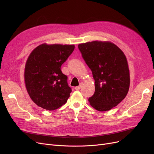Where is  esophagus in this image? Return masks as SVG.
<instances>
[{
	"label": "esophagus",
	"mask_w": 154,
	"mask_h": 154,
	"mask_svg": "<svg viewBox=\"0 0 154 154\" xmlns=\"http://www.w3.org/2000/svg\"><path fill=\"white\" fill-rule=\"evenodd\" d=\"M82 83H80V85H79V86H77V87H75V89L76 90H80V88H81V87H82Z\"/></svg>",
	"instance_id": "34e87169"
}]
</instances>
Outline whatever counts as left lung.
<instances>
[{"mask_svg": "<svg viewBox=\"0 0 154 154\" xmlns=\"http://www.w3.org/2000/svg\"><path fill=\"white\" fill-rule=\"evenodd\" d=\"M78 48L95 81L94 94L88 98L90 105L98 111L110 110L125 98L129 90L127 58L109 41L88 42L80 44Z\"/></svg>", "mask_w": 154, "mask_h": 154, "instance_id": "8db88e82", "label": "left lung"}]
</instances>
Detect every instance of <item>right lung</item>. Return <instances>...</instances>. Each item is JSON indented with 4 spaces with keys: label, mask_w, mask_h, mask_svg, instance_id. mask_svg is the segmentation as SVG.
<instances>
[{
    "label": "right lung",
    "mask_w": 154,
    "mask_h": 154,
    "mask_svg": "<svg viewBox=\"0 0 154 154\" xmlns=\"http://www.w3.org/2000/svg\"><path fill=\"white\" fill-rule=\"evenodd\" d=\"M74 45L42 44L32 50L24 69L27 92L35 104L54 110L66 103L72 91L62 65L73 52Z\"/></svg>",
    "instance_id": "right-lung-1"
}]
</instances>
